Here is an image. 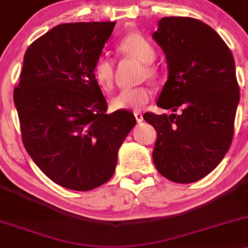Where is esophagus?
Masks as SVG:
<instances>
[{
  "label": "esophagus",
  "mask_w": 248,
  "mask_h": 248,
  "mask_svg": "<svg viewBox=\"0 0 248 248\" xmlns=\"http://www.w3.org/2000/svg\"><path fill=\"white\" fill-rule=\"evenodd\" d=\"M135 118L137 123H140V122H143V114L140 112H135Z\"/></svg>",
  "instance_id": "obj_1"
}]
</instances>
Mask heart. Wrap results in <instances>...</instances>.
I'll return each instance as SVG.
<instances>
[{"label": "heart", "instance_id": "obj_1", "mask_svg": "<svg viewBox=\"0 0 248 248\" xmlns=\"http://www.w3.org/2000/svg\"><path fill=\"white\" fill-rule=\"evenodd\" d=\"M121 52L135 58L140 62L145 63L143 77L149 79L156 78L157 68L151 65L156 58V50L149 40L142 34L130 33L121 40L118 45ZM93 78L104 91H111L113 87L114 66L113 61L108 57H100L93 66ZM150 90L145 86H138L134 89H124L113 98L111 105L114 110H134L138 111L150 99Z\"/></svg>", "mask_w": 248, "mask_h": 248}]
</instances>
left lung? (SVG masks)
Returning a JSON list of instances; mask_svg holds the SVG:
<instances>
[{
	"label": "left lung",
	"instance_id": "1",
	"mask_svg": "<svg viewBox=\"0 0 248 248\" xmlns=\"http://www.w3.org/2000/svg\"><path fill=\"white\" fill-rule=\"evenodd\" d=\"M153 38L169 73L157 106L178 111L143 116L157 131L154 163L172 182H195L217 167L233 140L240 99L233 55L214 29L193 17L161 18Z\"/></svg>",
	"mask_w": 248,
	"mask_h": 248
}]
</instances>
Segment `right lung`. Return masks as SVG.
<instances>
[{"mask_svg": "<svg viewBox=\"0 0 248 248\" xmlns=\"http://www.w3.org/2000/svg\"><path fill=\"white\" fill-rule=\"evenodd\" d=\"M116 22L63 23L28 47L14 103L23 144L47 177L87 191L112 177L118 150L136 125L126 110L106 113L93 66Z\"/></svg>", "mask_w": 248, "mask_h": 248, "instance_id": "right-lung-1", "label": "right lung"}]
</instances>
